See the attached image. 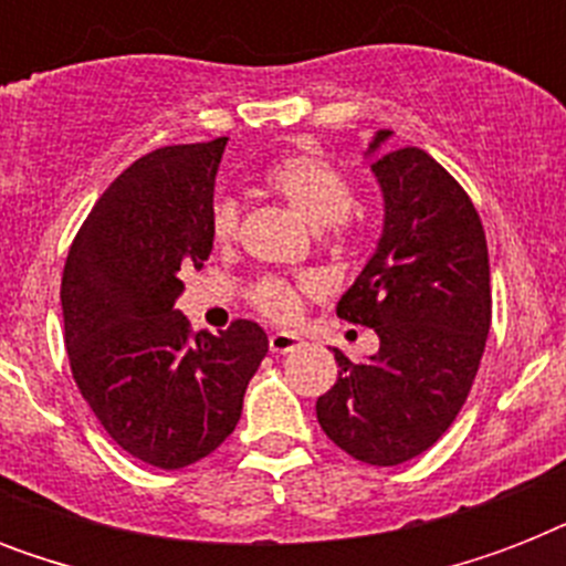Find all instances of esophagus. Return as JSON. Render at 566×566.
Segmentation results:
<instances>
[{
    "label": "esophagus",
    "mask_w": 566,
    "mask_h": 566,
    "mask_svg": "<svg viewBox=\"0 0 566 566\" xmlns=\"http://www.w3.org/2000/svg\"><path fill=\"white\" fill-rule=\"evenodd\" d=\"M302 346V337L300 335H291V332H275L270 335V353L275 355H287L293 349H300Z\"/></svg>",
    "instance_id": "esophagus-1"
}]
</instances>
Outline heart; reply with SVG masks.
I'll return each mask as SVG.
<instances>
[{"label": "heart", "mask_w": 566, "mask_h": 566, "mask_svg": "<svg viewBox=\"0 0 566 566\" xmlns=\"http://www.w3.org/2000/svg\"><path fill=\"white\" fill-rule=\"evenodd\" d=\"M264 179L270 190L282 196L302 220H308L317 229L328 226V231L337 240L355 238L358 220H355L353 208V185L346 179V172L337 170L332 161L311 153L284 155L266 170ZM211 231L220 247H229L238 240L240 205L231 196H220L213 202ZM317 293H323V282L317 275H296V279L264 275V279L249 284L247 296L249 305L261 317L287 326V323H296L302 317L305 300L317 296Z\"/></svg>", "instance_id": "b5f03b06"}]
</instances>
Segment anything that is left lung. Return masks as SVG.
Masks as SVG:
<instances>
[{"mask_svg": "<svg viewBox=\"0 0 566 566\" xmlns=\"http://www.w3.org/2000/svg\"><path fill=\"white\" fill-rule=\"evenodd\" d=\"M387 137L376 132L370 153ZM373 172L385 231L337 317L370 326L378 353L353 364L335 349L317 420L364 464L396 467L434 447L464 408L491 328V264L475 205L429 153L402 146Z\"/></svg>", "mask_w": 566, "mask_h": 566, "instance_id": "8db88e82", "label": "left lung"}]
</instances>
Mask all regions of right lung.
<instances>
[{
	"instance_id": "1",
	"label": "right lung",
	"mask_w": 566,
	"mask_h": 566,
	"mask_svg": "<svg viewBox=\"0 0 566 566\" xmlns=\"http://www.w3.org/2000/svg\"><path fill=\"white\" fill-rule=\"evenodd\" d=\"M229 137L161 146L93 205L61 279L70 370L128 455L181 470L211 455L243 411L266 335L252 319L193 335L181 273L211 255L213 179Z\"/></svg>"
}]
</instances>
